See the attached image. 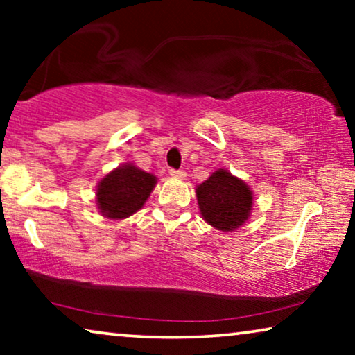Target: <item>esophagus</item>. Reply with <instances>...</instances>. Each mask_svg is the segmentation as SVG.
<instances>
[{
	"label": "esophagus",
	"instance_id": "esophagus-1",
	"mask_svg": "<svg viewBox=\"0 0 355 355\" xmlns=\"http://www.w3.org/2000/svg\"><path fill=\"white\" fill-rule=\"evenodd\" d=\"M169 174L176 179H184L186 178V171L184 169H169Z\"/></svg>",
	"mask_w": 355,
	"mask_h": 355
}]
</instances>
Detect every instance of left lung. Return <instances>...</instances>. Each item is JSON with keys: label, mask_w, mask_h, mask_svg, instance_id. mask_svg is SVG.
Here are the masks:
<instances>
[{"label": "left lung", "mask_w": 355, "mask_h": 355, "mask_svg": "<svg viewBox=\"0 0 355 355\" xmlns=\"http://www.w3.org/2000/svg\"><path fill=\"white\" fill-rule=\"evenodd\" d=\"M196 192L203 220L216 230H236L250 215L252 192L249 186L226 169L213 173Z\"/></svg>", "instance_id": "8db88e82"}]
</instances>
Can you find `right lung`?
Returning <instances> with one entry per match:
<instances>
[{
  "label": "right lung",
  "mask_w": 355,
  "mask_h": 355,
  "mask_svg": "<svg viewBox=\"0 0 355 355\" xmlns=\"http://www.w3.org/2000/svg\"><path fill=\"white\" fill-rule=\"evenodd\" d=\"M155 184L157 178L153 174L134 164H123L100 181L96 189L98 210L111 220L128 218L144 207Z\"/></svg>",
  "instance_id": "add662e5"
}]
</instances>
